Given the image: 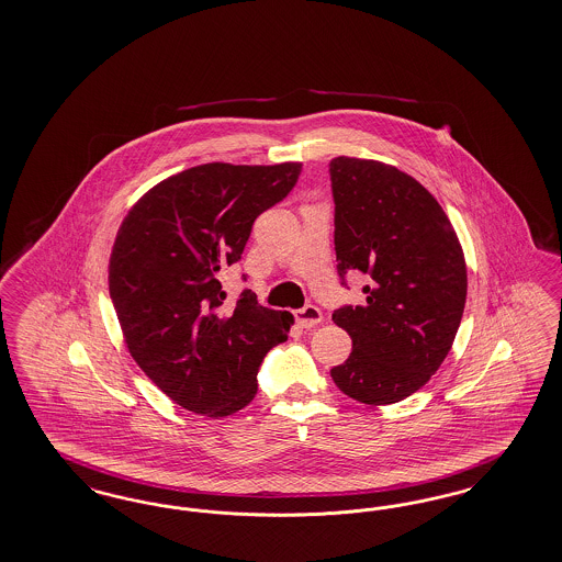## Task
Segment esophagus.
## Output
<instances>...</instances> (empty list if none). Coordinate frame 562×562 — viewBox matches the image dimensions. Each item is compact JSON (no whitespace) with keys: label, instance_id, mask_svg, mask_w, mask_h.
<instances>
[{"label":"esophagus","instance_id":"esophagus-1","mask_svg":"<svg viewBox=\"0 0 562 562\" xmlns=\"http://www.w3.org/2000/svg\"><path fill=\"white\" fill-rule=\"evenodd\" d=\"M294 319L301 328H315L322 322V312L315 305H305L303 310L294 312Z\"/></svg>","mask_w":562,"mask_h":562}]
</instances>
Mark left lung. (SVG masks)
Masks as SVG:
<instances>
[{
    "instance_id": "8db88e82",
    "label": "left lung",
    "mask_w": 562,
    "mask_h": 562,
    "mask_svg": "<svg viewBox=\"0 0 562 562\" xmlns=\"http://www.w3.org/2000/svg\"><path fill=\"white\" fill-rule=\"evenodd\" d=\"M330 181L338 276L370 278L366 305L333 314L353 349L330 376L360 404H397L448 358L467 303L464 252L441 204L397 167L337 157Z\"/></svg>"
}]
</instances>
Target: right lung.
Masks as SVG:
<instances>
[{"label":"right lung","instance_id":"right-lung-1","mask_svg":"<svg viewBox=\"0 0 562 562\" xmlns=\"http://www.w3.org/2000/svg\"><path fill=\"white\" fill-rule=\"evenodd\" d=\"M301 162H206L150 188L116 232L109 289L135 363L176 404L224 418L252 402L257 370L292 315L250 291L224 307L217 280L255 220L282 201Z\"/></svg>","mask_w":562,"mask_h":562}]
</instances>
